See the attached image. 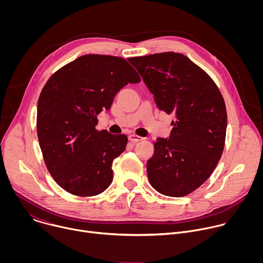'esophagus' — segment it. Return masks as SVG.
Here are the masks:
<instances>
[{
	"mask_svg": "<svg viewBox=\"0 0 263 263\" xmlns=\"http://www.w3.org/2000/svg\"><path fill=\"white\" fill-rule=\"evenodd\" d=\"M129 140H130L131 142H133V143H136V142H139V141L144 140V138L141 137V136L135 135V134H131V135H129Z\"/></svg>",
	"mask_w": 263,
	"mask_h": 263,
	"instance_id": "esophagus-1",
	"label": "esophagus"
}]
</instances>
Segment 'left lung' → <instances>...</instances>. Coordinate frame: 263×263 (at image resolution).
Wrapping results in <instances>:
<instances>
[{"label": "left lung", "instance_id": "1", "mask_svg": "<svg viewBox=\"0 0 263 263\" xmlns=\"http://www.w3.org/2000/svg\"><path fill=\"white\" fill-rule=\"evenodd\" d=\"M153 95L173 114L170 138L154 142L146 162L152 187L161 195H190L211 176L221 157L227 130L223 98L209 74L183 54L165 52L128 59Z\"/></svg>", "mask_w": 263, "mask_h": 263}]
</instances>
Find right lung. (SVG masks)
I'll return each mask as SVG.
<instances>
[{
	"label": "right lung",
	"mask_w": 263,
	"mask_h": 263,
	"mask_svg": "<svg viewBox=\"0 0 263 263\" xmlns=\"http://www.w3.org/2000/svg\"><path fill=\"white\" fill-rule=\"evenodd\" d=\"M138 82L126 59L98 54L74 59L47 81L37 103V136L49 173L65 192L92 197L108 189L112 162L128 138L97 130V117L125 85Z\"/></svg>",
	"instance_id": "right-lung-1"
}]
</instances>
